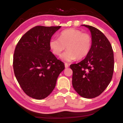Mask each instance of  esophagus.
<instances>
[{
  "instance_id": "obj_1",
  "label": "esophagus",
  "mask_w": 123,
  "mask_h": 123,
  "mask_svg": "<svg viewBox=\"0 0 123 123\" xmlns=\"http://www.w3.org/2000/svg\"><path fill=\"white\" fill-rule=\"evenodd\" d=\"M65 67L66 68H68V67H69L68 64L67 63H65Z\"/></svg>"
}]
</instances>
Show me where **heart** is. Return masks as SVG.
<instances>
[{
  "mask_svg": "<svg viewBox=\"0 0 123 123\" xmlns=\"http://www.w3.org/2000/svg\"><path fill=\"white\" fill-rule=\"evenodd\" d=\"M49 45L53 53L57 56L60 55L66 47L67 50L62 55L61 58L70 62L76 58L80 60L87 55L91 50L92 38L88 33L70 28L62 31L59 39L52 38Z\"/></svg>",
  "mask_w": 123,
  "mask_h": 123,
  "instance_id": "heart-1",
  "label": "heart"
}]
</instances>
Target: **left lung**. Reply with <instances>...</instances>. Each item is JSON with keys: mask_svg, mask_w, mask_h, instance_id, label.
I'll list each match as a JSON object with an SVG mask.
<instances>
[{"mask_svg": "<svg viewBox=\"0 0 123 123\" xmlns=\"http://www.w3.org/2000/svg\"><path fill=\"white\" fill-rule=\"evenodd\" d=\"M92 36L91 50L86 57L70 65L73 71L72 85L81 97L94 98L104 92L112 79L114 55L109 41L101 31L83 25Z\"/></svg>", "mask_w": 123, "mask_h": 123, "instance_id": "1", "label": "left lung"}]
</instances>
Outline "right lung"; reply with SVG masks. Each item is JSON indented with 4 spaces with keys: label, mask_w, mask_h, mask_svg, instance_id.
Returning a JSON list of instances; mask_svg holds the SVG:
<instances>
[{
    "label": "right lung",
    "mask_w": 123,
    "mask_h": 123,
    "mask_svg": "<svg viewBox=\"0 0 123 123\" xmlns=\"http://www.w3.org/2000/svg\"><path fill=\"white\" fill-rule=\"evenodd\" d=\"M61 26H36L21 37L15 47L13 69L26 95L36 99L48 97L55 87L64 63L50 51L52 36Z\"/></svg>",
    "instance_id": "obj_1"
}]
</instances>
